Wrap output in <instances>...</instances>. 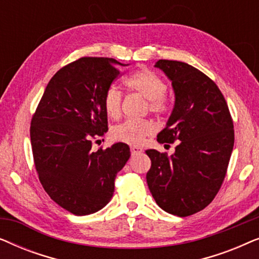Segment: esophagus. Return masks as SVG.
I'll return each instance as SVG.
<instances>
[{"mask_svg": "<svg viewBox=\"0 0 259 259\" xmlns=\"http://www.w3.org/2000/svg\"><path fill=\"white\" fill-rule=\"evenodd\" d=\"M144 150L141 147H138V146H131V153L132 155H136V154H139L143 152Z\"/></svg>", "mask_w": 259, "mask_h": 259, "instance_id": "esophagus-1", "label": "esophagus"}]
</instances>
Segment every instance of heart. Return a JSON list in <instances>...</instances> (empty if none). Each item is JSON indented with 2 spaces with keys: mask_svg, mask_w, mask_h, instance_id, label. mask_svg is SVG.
Masks as SVG:
<instances>
[{
  "mask_svg": "<svg viewBox=\"0 0 259 259\" xmlns=\"http://www.w3.org/2000/svg\"><path fill=\"white\" fill-rule=\"evenodd\" d=\"M123 83L131 91L137 92L148 100V106L152 112L160 114L164 113L166 105L164 95L166 93L165 81L157 73L150 69H140L131 74L123 80ZM122 95L115 86H111L104 95V109L108 118L116 119L121 113ZM154 125L148 120L128 119L112 130V137L116 141L130 145H140L145 138L153 133Z\"/></svg>",
  "mask_w": 259,
  "mask_h": 259,
  "instance_id": "heart-1",
  "label": "heart"
}]
</instances>
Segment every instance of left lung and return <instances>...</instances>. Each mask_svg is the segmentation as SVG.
Listing matches in <instances>:
<instances>
[{
	"instance_id": "obj_1",
	"label": "left lung",
	"mask_w": 259,
	"mask_h": 259,
	"mask_svg": "<svg viewBox=\"0 0 259 259\" xmlns=\"http://www.w3.org/2000/svg\"><path fill=\"white\" fill-rule=\"evenodd\" d=\"M154 67L171 80L175 106L158 143L178 141L171 157L147 150L148 189L162 210L179 217L213 200L225 178L235 144L231 114L210 77L185 62L159 60Z\"/></svg>"
}]
</instances>
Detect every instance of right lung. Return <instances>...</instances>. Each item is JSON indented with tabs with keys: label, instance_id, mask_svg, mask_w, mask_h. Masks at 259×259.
<instances>
[{
	"label": "right lung",
	"instance_id": "add662e5",
	"mask_svg": "<svg viewBox=\"0 0 259 259\" xmlns=\"http://www.w3.org/2000/svg\"><path fill=\"white\" fill-rule=\"evenodd\" d=\"M108 58H81L49 81L30 123L38 179L49 197L75 215L94 213L109 203L114 180L131 157L127 144L92 151L108 131L104 95L120 75Z\"/></svg>",
	"mask_w": 259,
	"mask_h": 259
}]
</instances>
